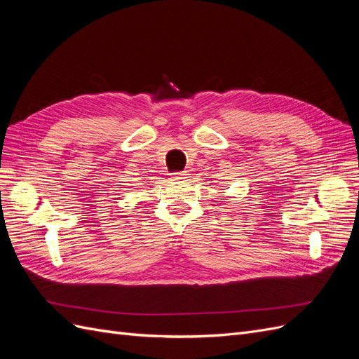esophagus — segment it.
Instances as JSON below:
<instances>
[{
	"label": "esophagus",
	"instance_id": "obj_1",
	"mask_svg": "<svg viewBox=\"0 0 359 359\" xmlns=\"http://www.w3.org/2000/svg\"><path fill=\"white\" fill-rule=\"evenodd\" d=\"M187 175H189V173L186 170L173 172V173H170V178H172V181H180V180H186Z\"/></svg>",
	"mask_w": 359,
	"mask_h": 359
}]
</instances>
